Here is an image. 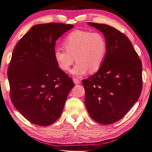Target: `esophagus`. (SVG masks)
<instances>
[{"instance_id": "1", "label": "esophagus", "mask_w": 152, "mask_h": 152, "mask_svg": "<svg viewBox=\"0 0 152 152\" xmlns=\"http://www.w3.org/2000/svg\"><path fill=\"white\" fill-rule=\"evenodd\" d=\"M73 81H74V83H75V84H80L81 82V81L79 79L75 78V77H74L73 78Z\"/></svg>"}]
</instances>
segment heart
Returning a JSON list of instances; mask_svg holds the SVG:
<instances>
[{
	"mask_svg": "<svg viewBox=\"0 0 152 152\" xmlns=\"http://www.w3.org/2000/svg\"><path fill=\"white\" fill-rule=\"evenodd\" d=\"M63 44L65 49H56L54 58L64 71H69L76 59L77 64L71 71L76 76H81L88 71H98L107 55L106 38L99 32L73 31L65 38Z\"/></svg>",
	"mask_w": 152,
	"mask_h": 152,
	"instance_id": "1",
	"label": "heart"
}]
</instances>
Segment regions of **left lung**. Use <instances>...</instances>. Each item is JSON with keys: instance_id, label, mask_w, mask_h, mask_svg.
I'll return each instance as SVG.
<instances>
[{"instance_id": "obj_1", "label": "left lung", "mask_w": 152, "mask_h": 152, "mask_svg": "<svg viewBox=\"0 0 152 152\" xmlns=\"http://www.w3.org/2000/svg\"><path fill=\"white\" fill-rule=\"evenodd\" d=\"M104 34L107 55L99 71L82 81L91 118L110 124L122 119L141 95L142 63L128 38L113 27L88 22Z\"/></svg>"}]
</instances>
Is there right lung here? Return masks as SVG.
<instances>
[{"label": "right lung", "mask_w": 152, "mask_h": 152, "mask_svg": "<svg viewBox=\"0 0 152 152\" xmlns=\"http://www.w3.org/2000/svg\"><path fill=\"white\" fill-rule=\"evenodd\" d=\"M73 27L58 22L35 25L13 50L7 69L11 100L33 124L45 126L56 121L75 86L54 58L56 40Z\"/></svg>", "instance_id": "add662e5"}]
</instances>
